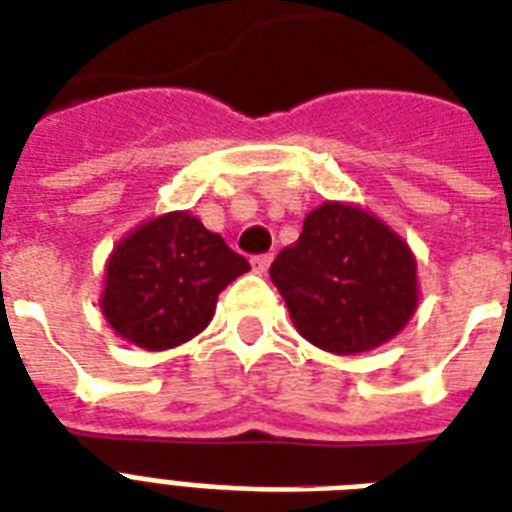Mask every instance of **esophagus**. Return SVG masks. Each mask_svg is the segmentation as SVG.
Returning <instances> with one entry per match:
<instances>
[{
    "label": "esophagus",
    "instance_id": "esophagus-1",
    "mask_svg": "<svg viewBox=\"0 0 512 512\" xmlns=\"http://www.w3.org/2000/svg\"><path fill=\"white\" fill-rule=\"evenodd\" d=\"M269 264H272V253H261V256H253L251 259L253 272H259V275H264V272H267Z\"/></svg>",
    "mask_w": 512,
    "mask_h": 512
}]
</instances>
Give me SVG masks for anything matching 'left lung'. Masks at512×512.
<instances>
[{
  "label": "left lung",
  "mask_w": 512,
  "mask_h": 512,
  "mask_svg": "<svg viewBox=\"0 0 512 512\" xmlns=\"http://www.w3.org/2000/svg\"><path fill=\"white\" fill-rule=\"evenodd\" d=\"M269 277L307 342L334 355L382 347L417 312V259L403 237L352 202L307 213Z\"/></svg>",
  "instance_id": "1"
}]
</instances>
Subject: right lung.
<instances>
[{
	"instance_id": "right-lung-1",
	"label": "right lung",
	"mask_w": 512,
	"mask_h": 512,
	"mask_svg": "<svg viewBox=\"0 0 512 512\" xmlns=\"http://www.w3.org/2000/svg\"><path fill=\"white\" fill-rule=\"evenodd\" d=\"M251 264L189 211L138 224L106 261L101 312L125 342L160 352L208 326L219 293Z\"/></svg>"
}]
</instances>
